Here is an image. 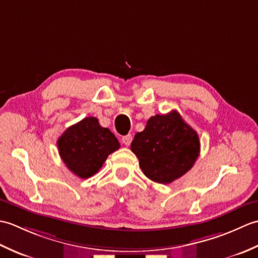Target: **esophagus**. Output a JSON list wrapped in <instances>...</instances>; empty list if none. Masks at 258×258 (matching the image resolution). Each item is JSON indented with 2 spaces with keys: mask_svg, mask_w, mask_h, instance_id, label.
<instances>
[{
  "mask_svg": "<svg viewBox=\"0 0 258 258\" xmlns=\"http://www.w3.org/2000/svg\"><path fill=\"white\" fill-rule=\"evenodd\" d=\"M132 135L131 134H128V135H125V136H123L122 138V143L124 144V145H126V146H128L130 144H131V142H132Z\"/></svg>",
  "mask_w": 258,
  "mask_h": 258,
  "instance_id": "esophagus-1",
  "label": "esophagus"
}]
</instances>
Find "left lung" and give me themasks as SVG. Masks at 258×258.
Listing matches in <instances>:
<instances>
[{
	"label": "left lung",
	"mask_w": 258,
	"mask_h": 258,
	"mask_svg": "<svg viewBox=\"0 0 258 258\" xmlns=\"http://www.w3.org/2000/svg\"><path fill=\"white\" fill-rule=\"evenodd\" d=\"M131 150L146 177L169 184L193 167L200 155L199 135L176 111L155 115L136 133Z\"/></svg>",
	"instance_id": "8db88e82"
}]
</instances>
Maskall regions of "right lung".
I'll use <instances>...</instances> for the list:
<instances>
[{"instance_id": "right-lung-1", "label": "right lung", "mask_w": 258, "mask_h": 258, "mask_svg": "<svg viewBox=\"0 0 258 258\" xmlns=\"http://www.w3.org/2000/svg\"><path fill=\"white\" fill-rule=\"evenodd\" d=\"M57 147L70 171L80 178H89L100 171L111 153L119 149V143L111 131L90 116L65 130Z\"/></svg>"}]
</instances>
